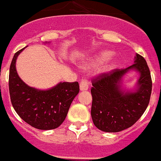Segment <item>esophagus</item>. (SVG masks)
Returning a JSON list of instances; mask_svg holds the SVG:
<instances>
[{
  "instance_id": "34e87169",
  "label": "esophagus",
  "mask_w": 161,
  "mask_h": 161,
  "mask_svg": "<svg viewBox=\"0 0 161 161\" xmlns=\"http://www.w3.org/2000/svg\"><path fill=\"white\" fill-rule=\"evenodd\" d=\"M89 86H88V82L86 79H83L80 83V91H86L88 89Z\"/></svg>"
}]
</instances>
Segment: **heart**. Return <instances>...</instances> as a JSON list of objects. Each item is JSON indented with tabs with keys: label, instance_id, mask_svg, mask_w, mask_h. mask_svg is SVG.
Wrapping results in <instances>:
<instances>
[{
	"label": "heart",
	"instance_id": "obj_1",
	"mask_svg": "<svg viewBox=\"0 0 161 161\" xmlns=\"http://www.w3.org/2000/svg\"><path fill=\"white\" fill-rule=\"evenodd\" d=\"M111 56V53L110 51H103V52H100V53L97 55L95 56L94 58L92 59V64H99V63H102L107 61ZM83 68H86V66H83Z\"/></svg>",
	"mask_w": 161,
	"mask_h": 161
}]
</instances>
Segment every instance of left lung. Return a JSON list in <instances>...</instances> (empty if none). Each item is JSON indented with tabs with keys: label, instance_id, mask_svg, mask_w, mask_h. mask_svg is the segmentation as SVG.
<instances>
[{
	"label": "left lung",
	"instance_id": "left-lung-1",
	"mask_svg": "<svg viewBox=\"0 0 161 161\" xmlns=\"http://www.w3.org/2000/svg\"><path fill=\"white\" fill-rule=\"evenodd\" d=\"M139 78L133 88L123 85L128 72ZM152 80L146 60L136 54L134 64L116 69L92 80L91 116L93 124L104 132L115 133L131 127L142 116L149 103Z\"/></svg>",
	"mask_w": 161,
	"mask_h": 161
}]
</instances>
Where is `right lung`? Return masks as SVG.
<instances>
[{"label": "right lung", "instance_id": "1", "mask_svg": "<svg viewBox=\"0 0 161 161\" xmlns=\"http://www.w3.org/2000/svg\"><path fill=\"white\" fill-rule=\"evenodd\" d=\"M25 49V47L14 54L10 65L9 92L12 105L17 114L32 127L54 130L65 120L71 103L80 92L79 83L59 82L43 90L28 86L16 70V60Z\"/></svg>", "mask_w": 161, "mask_h": 161}]
</instances>
